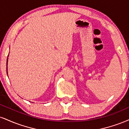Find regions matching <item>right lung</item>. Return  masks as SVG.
I'll use <instances>...</instances> for the list:
<instances>
[{"label":"right lung","instance_id":"1","mask_svg":"<svg viewBox=\"0 0 129 129\" xmlns=\"http://www.w3.org/2000/svg\"><path fill=\"white\" fill-rule=\"evenodd\" d=\"M7 63H8V59H7Z\"/></svg>","mask_w":129,"mask_h":129}]
</instances>
